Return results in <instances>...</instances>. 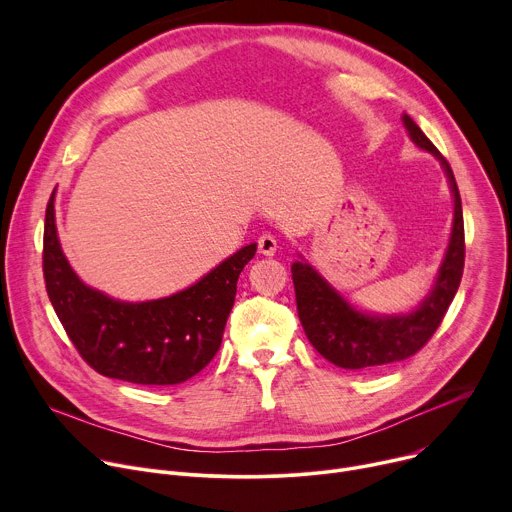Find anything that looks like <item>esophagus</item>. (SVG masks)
<instances>
[{
  "label": "esophagus",
  "instance_id": "esophagus-1",
  "mask_svg": "<svg viewBox=\"0 0 512 512\" xmlns=\"http://www.w3.org/2000/svg\"><path fill=\"white\" fill-rule=\"evenodd\" d=\"M257 249H259V253H261V255L271 257V255H275V251H277V239H275L273 235L265 233V235H261V237H259V241H257Z\"/></svg>",
  "mask_w": 512,
  "mask_h": 512
}]
</instances>
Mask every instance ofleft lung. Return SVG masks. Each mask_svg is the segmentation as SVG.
<instances>
[{
    "mask_svg": "<svg viewBox=\"0 0 512 512\" xmlns=\"http://www.w3.org/2000/svg\"><path fill=\"white\" fill-rule=\"evenodd\" d=\"M403 123L411 139L440 160L448 174L454 192L452 239L429 298L413 314L395 318H373L352 310L308 263L298 261L291 265L304 332L312 346L340 369L360 371L385 367L419 352L440 328L462 281L466 243L462 200L454 172L409 115H403Z\"/></svg>",
    "mask_w": 512,
    "mask_h": 512,
    "instance_id": "obj_1",
    "label": "left lung"
}]
</instances>
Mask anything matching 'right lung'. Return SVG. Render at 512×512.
<instances>
[{
	"instance_id": "add662e5",
	"label": "right lung",
	"mask_w": 512,
	"mask_h": 512,
	"mask_svg": "<svg viewBox=\"0 0 512 512\" xmlns=\"http://www.w3.org/2000/svg\"><path fill=\"white\" fill-rule=\"evenodd\" d=\"M54 194L46 206L42 269L48 298L83 360L103 377L135 385H178L200 373L221 348L237 279L251 243L192 287L164 300L125 304L87 287L60 251Z\"/></svg>"
}]
</instances>
